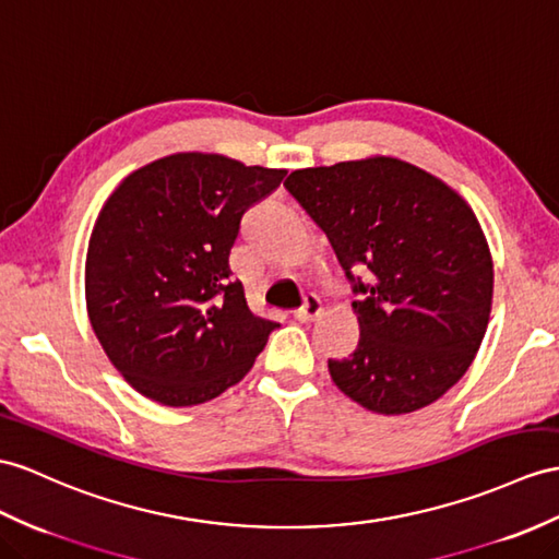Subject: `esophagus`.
Listing matches in <instances>:
<instances>
[{"label":"esophagus","instance_id":"34e87169","mask_svg":"<svg viewBox=\"0 0 559 559\" xmlns=\"http://www.w3.org/2000/svg\"><path fill=\"white\" fill-rule=\"evenodd\" d=\"M320 312H322V301L316 294H308L304 306L294 312V318L298 322H312L316 318H320Z\"/></svg>","mask_w":559,"mask_h":559}]
</instances>
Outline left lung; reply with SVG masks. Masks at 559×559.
Instances as JSON below:
<instances>
[{"mask_svg":"<svg viewBox=\"0 0 559 559\" xmlns=\"http://www.w3.org/2000/svg\"><path fill=\"white\" fill-rule=\"evenodd\" d=\"M284 187L358 296L360 342L326 360L334 384L379 415L439 401L467 372L491 316V251L465 199L391 156L294 170Z\"/></svg>","mask_w":559,"mask_h":559,"instance_id":"left-lung-1","label":"left lung"}]
</instances>
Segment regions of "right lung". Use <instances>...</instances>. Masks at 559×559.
<instances>
[{
    "label": "right lung",
    "mask_w": 559,
    "mask_h": 559,
    "mask_svg": "<svg viewBox=\"0 0 559 559\" xmlns=\"http://www.w3.org/2000/svg\"><path fill=\"white\" fill-rule=\"evenodd\" d=\"M287 170L173 154L134 170L92 229L85 298L108 360L156 403L221 396L251 370L277 322L255 318L229 251L241 215Z\"/></svg>",
    "instance_id": "1"
}]
</instances>
